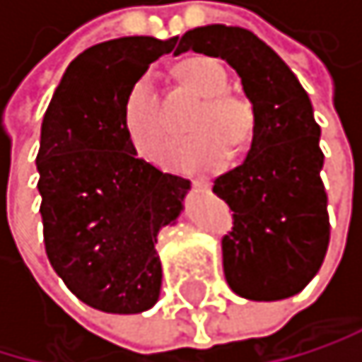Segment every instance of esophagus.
Returning a JSON list of instances; mask_svg holds the SVG:
<instances>
[{"label":"esophagus","instance_id":"34e87169","mask_svg":"<svg viewBox=\"0 0 362 362\" xmlns=\"http://www.w3.org/2000/svg\"><path fill=\"white\" fill-rule=\"evenodd\" d=\"M191 182H193V187H195L197 191H208V189L213 187V182H211V180H206V177H197V180H191Z\"/></svg>","mask_w":362,"mask_h":362}]
</instances>
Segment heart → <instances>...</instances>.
Returning <instances> with one entry per match:
<instances>
[{
    "mask_svg": "<svg viewBox=\"0 0 362 362\" xmlns=\"http://www.w3.org/2000/svg\"><path fill=\"white\" fill-rule=\"evenodd\" d=\"M182 82L204 97L193 115L191 136L173 139L160 151V163L177 173H211L223 169L232 158V143H241L252 130L247 104L226 95L228 76L211 58H195L180 69ZM123 128L141 156H154L163 136L165 119L156 95L154 78L143 74L130 86L123 102Z\"/></svg>",
    "mask_w": 362,
    "mask_h": 362,
    "instance_id": "1",
    "label": "heart"
}]
</instances>
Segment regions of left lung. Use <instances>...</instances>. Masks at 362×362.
Listing matches in <instances>:
<instances>
[{
	"label": "left lung",
	"mask_w": 362,
	"mask_h": 362,
	"mask_svg": "<svg viewBox=\"0 0 362 362\" xmlns=\"http://www.w3.org/2000/svg\"><path fill=\"white\" fill-rule=\"evenodd\" d=\"M226 60L252 104L254 130L245 160L215 180L213 193L234 211L223 236V274L236 296L276 302L298 296L322 267L328 241V197L322 182L310 97L288 64L243 28L213 23L189 30L175 54Z\"/></svg>",
	"instance_id": "obj_1"
}]
</instances>
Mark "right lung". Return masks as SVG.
<instances>
[{"label":"right lung","instance_id":"right-lung-1","mask_svg":"<svg viewBox=\"0 0 362 362\" xmlns=\"http://www.w3.org/2000/svg\"><path fill=\"white\" fill-rule=\"evenodd\" d=\"M177 36H121L82 52L56 86L36 156L45 250L69 291L102 313L136 315L160 298L158 232L191 182L136 156L123 102Z\"/></svg>","mask_w":362,"mask_h":362}]
</instances>
